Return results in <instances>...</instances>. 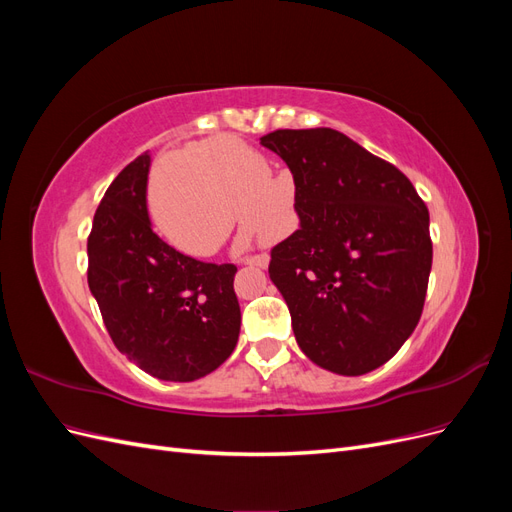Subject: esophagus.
<instances>
[{
  "instance_id": "esophagus-1",
  "label": "esophagus",
  "mask_w": 512,
  "mask_h": 512,
  "mask_svg": "<svg viewBox=\"0 0 512 512\" xmlns=\"http://www.w3.org/2000/svg\"><path fill=\"white\" fill-rule=\"evenodd\" d=\"M241 262H243V265H250V267L267 269V265H269V254H256V256H250V258H243Z\"/></svg>"
}]
</instances>
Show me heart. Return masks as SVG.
<instances>
[{"label":"heart","instance_id":"1","mask_svg":"<svg viewBox=\"0 0 512 512\" xmlns=\"http://www.w3.org/2000/svg\"><path fill=\"white\" fill-rule=\"evenodd\" d=\"M262 158L232 138H209L188 151L183 175L162 170L151 188V213L162 235L183 252H213L235 224L243 241H271L286 213V188L262 177Z\"/></svg>","mask_w":512,"mask_h":512}]
</instances>
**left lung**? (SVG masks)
I'll list each match as a JSON object with an SVG mask.
<instances>
[{"label": "left lung", "instance_id": "8db88e82", "mask_svg": "<svg viewBox=\"0 0 512 512\" xmlns=\"http://www.w3.org/2000/svg\"><path fill=\"white\" fill-rule=\"evenodd\" d=\"M260 145L294 179L299 228L271 250L299 348L339 376H363L404 346L431 271L429 211L410 179L331 128L275 130Z\"/></svg>", "mask_w": 512, "mask_h": 512}]
</instances>
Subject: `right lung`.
Returning a JSON list of instances; mask_svg holds the SVG:
<instances>
[{
    "label": "right lung",
    "instance_id": "obj_1",
    "mask_svg": "<svg viewBox=\"0 0 512 512\" xmlns=\"http://www.w3.org/2000/svg\"><path fill=\"white\" fill-rule=\"evenodd\" d=\"M149 168L143 153L108 185L87 239V282L121 354L158 380L192 382L237 346V267L185 256L153 232Z\"/></svg>",
    "mask_w": 512,
    "mask_h": 512
}]
</instances>
